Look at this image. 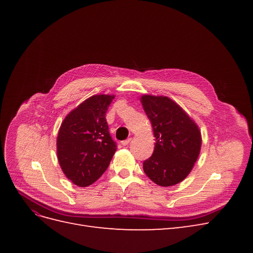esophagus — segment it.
Here are the masks:
<instances>
[{
    "label": "esophagus",
    "mask_w": 253,
    "mask_h": 253,
    "mask_svg": "<svg viewBox=\"0 0 253 253\" xmlns=\"http://www.w3.org/2000/svg\"><path fill=\"white\" fill-rule=\"evenodd\" d=\"M131 138H127V139H126V140H124V141H121V144L122 145H127L129 142H131Z\"/></svg>",
    "instance_id": "esophagus-1"
}]
</instances>
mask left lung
Segmentation results:
<instances>
[{
	"label": "left lung",
	"mask_w": 253,
	"mask_h": 253,
	"mask_svg": "<svg viewBox=\"0 0 253 253\" xmlns=\"http://www.w3.org/2000/svg\"><path fill=\"white\" fill-rule=\"evenodd\" d=\"M140 101L155 137L154 152L143 162V171L158 186H174L187 177L200 155V128L170 98L143 95Z\"/></svg>",
	"instance_id": "1"
}]
</instances>
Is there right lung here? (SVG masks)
<instances>
[{
    "mask_svg": "<svg viewBox=\"0 0 253 253\" xmlns=\"http://www.w3.org/2000/svg\"><path fill=\"white\" fill-rule=\"evenodd\" d=\"M114 95H95L73 110L61 124L57 156L61 169L76 186L87 187L108 169L117 149L105 113Z\"/></svg>",
    "mask_w": 253,
    "mask_h": 253,
    "instance_id": "add662e5",
    "label": "right lung"
}]
</instances>
